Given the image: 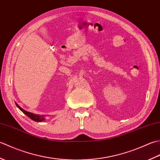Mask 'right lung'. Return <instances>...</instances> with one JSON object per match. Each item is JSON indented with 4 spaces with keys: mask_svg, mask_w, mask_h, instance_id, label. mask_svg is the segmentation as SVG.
<instances>
[{
    "mask_svg": "<svg viewBox=\"0 0 160 160\" xmlns=\"http://www.w3.org/2000/svg\"><path fill=\"white\" fill-rule=\"evenodd\" d=\"M17 107H18L19 109L21 111L22 113H25L27 116H28L29 118H31L32 120L35 121V122H42L45 120V115H38V114H34V113H30V112H28L27 111L25 110H24L23 108H22L21 107H20L19 105L16 103Z\"/></svg>",
    "mask_w": 160,
    "mask_h": 160,
    "instance_id": "1",
    "label": "right lung"
}]
</instances>
